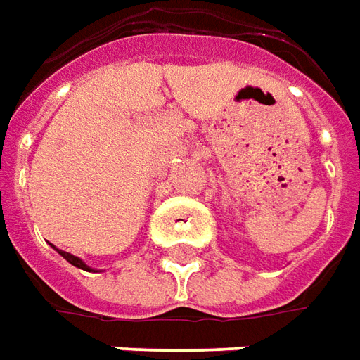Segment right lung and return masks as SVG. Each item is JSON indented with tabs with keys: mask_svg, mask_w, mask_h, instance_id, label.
Returning a JSON list of instances; mask_svg holds the SVG:
<instances>
[{
	"mask_svg": "<svg viewBox=\"0 0 360 360\" xmlns=\"http://www.w3.org/2000/svg\"><path fill=\"white\" fill-rule=\"evenodd\" d=\"M57 252H58V254H60V256H63V258H65V260H67V262L72 264V266H77V268H80V270H90V268H88L86 264L82 262V260H80L78 256H72V254H68V252L58 250V248H57Z\"/></svg>",
	"mask_w": 360,
	"mask_h": 360,
	"instance_id": "1",
	"label": "right lung"
}]
</instances>
